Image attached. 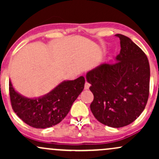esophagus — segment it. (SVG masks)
<instances>
[{
	"label": "esophagus",
	"instance_id": "34e87169",
	"mask_svg": "<svg viewBox=\"0 0 159 159\" xmlns=\"http://www.w3.org/2000/svg\"><path fill=\"white\" fill-rule=\"evenodd\" d=\"M90 84L89 83H87V82H85V84H84V90H88L89 87H90Z\"/></svg>",
	"mask_w": 159,
	"mask_h": 159
}]
</instances>
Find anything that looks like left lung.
<instances>
[{"label": "left lung", "mask_w": 159, "mask_h": 159, "mask_svg": "<svg viewBox=\"0 0 159 159\" xmlns=\"http://www.w3.org/2000/svg\"><path fill=\"white\" fill-rule=\"evenodd\" d=\"M120 38L116 63H101L87 72L86 79L94 96L90 110L100 123L121 128L143 112L149 97L150 69L147 56L130 38Z\"/></svg>", "instance_id": "left-lung-1"}]
</instances>
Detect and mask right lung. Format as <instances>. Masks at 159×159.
<instances>
[{"label":"right lung","mask_w":159,"mask_h":159,"mask_svg":"<svg viewBox=\"0 0 159 159\" xmlns=\"http://www.w3.org/2000/svg\"><path fill=\"white\" fill-rule=\"evenodd\" d=\"M85 79L63 81L48 93L29 98L16 90L9 81L11 104L17 116L25 123L36 129L52 127L63 120L72 104L84 87Z\"/></svg>","instance_id":"right-lung-1"}]
</instances>
